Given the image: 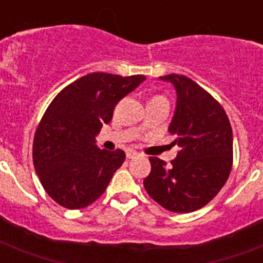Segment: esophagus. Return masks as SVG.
<instances>
[{
	"instance_id": "obj_1",
	"label": "esophagus",
	"mask_w": 263,
	"mask_h": 263,
	"mask_svg": "<svg viewBox=\"0 0 263 263\" xmlns=\"http://www.w3.org/2000/svg\"><path fill=\"white\" fill-rule=\"evenodd\" d=\"M139 156V153L135 152V150H127V158L132 160V158H135V157Z\"/></svg>"
}]
</instances>
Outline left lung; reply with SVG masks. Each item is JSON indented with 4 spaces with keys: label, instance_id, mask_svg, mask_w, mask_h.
I'll use <instances>...</instances> for the list:
<instances>
[{
    "label": "left lung",
    "instance_id": "left-lung-1",
    "mask_svg": "<svg viewBox=\"0 0 263 263\" xmlns=\"http://www.w3.org/2000/svg\"><path fill=\"white\" fill-rule=\"evenodd\" d=\"M177 91L169 134L179 144L171 165L150 157L146 191L175 213H191L208 204L224 187L233 164L232 127L224 107L212 94L184 75L161 76Z\"/></svg>",
    "mask_w": 263,
    "mask_h": 263
}]
</instances>
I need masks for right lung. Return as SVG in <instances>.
I'll return each mask as SVG.
<instances>
[{"instance_id": "add662e5", "label": "right lung", "mask_w": 263, "mask_h": 263, "mask_svg": "<svg viewBox=\"0 0 263 263\" xmlns=\"http://www.w3.org/2000/svg\"><path fill=\"white\" fill-rule=\"evenodd\" d=\"M144 79L88 73L64 87L47 106L35 131L32 160L45 191L60 206L83 209L105 192L125 153L101 150L95 135L110 123L116 103Z\"/></svg>"}]
</instances>
